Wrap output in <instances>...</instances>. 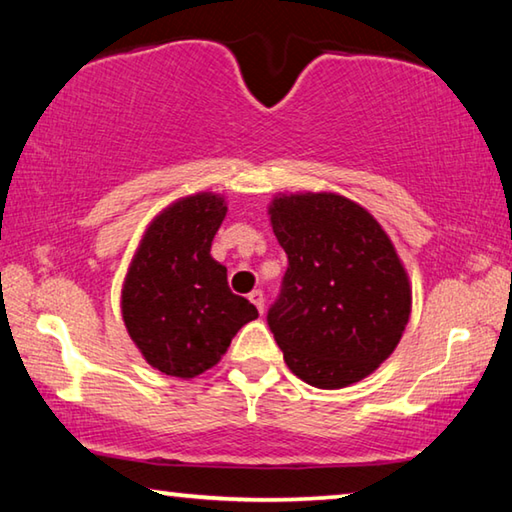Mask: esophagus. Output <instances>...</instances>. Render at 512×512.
Segmentation results:
<instances>
[{"mask_svg":"<svg viewBox=\"0 0 512 512\" xmlns=\"http://www.w3.org/2000/svg\"><path fill=\"white\" fill-rule=\"evenodd\" d=\"M248 300L250 302H253V305L257 307V311H259V314H264V293L262 291H259V289H255L253 293H250V296H248Z\"/></svg>","mask_w":512,"mask_h":512,"instance_id":"obj_1","label":"esophagus"}]
</instances>
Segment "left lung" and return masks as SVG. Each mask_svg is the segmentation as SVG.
Segmentation results:
<instances>
[{"mask_svg":"<svg viewBox=\"0 0 512 512\" xmlns=\"http://www.w3.org/2000/svg\"><path fill=\"white\" fill-rule=\"evenodd\" d=\"M289 257L266 314L289 370L343 388L391 357L411 314V287L391 239L350 198L277 196L268 207Z\"/></svg>","mask_w":512,"mask_h":512,"instance_id":"1","label":"left lung"}]
</instances>
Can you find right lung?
Returning a JSON list of instances; mask_svg holds the SVG:
<instances>
[{
    "instance_id": "1",
    "label": "right lung",
    "mask_w": 512,
    "mask_h": 512,
    "mask_svg": "<svg viewBox=\"0 0 512 512\" xmlns=\"http://www.w3.org/2000/svg\"><path fill=\"white\" fill-rule=\"evenodd\" d=\"M225 212L223 198L210 192L180 198L146 228L128 268L121 316L144 359L164 375L192 379L210 370L257 318L210 255Z\"/></svg>"
}]
</instances>
